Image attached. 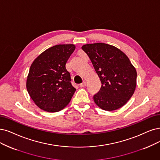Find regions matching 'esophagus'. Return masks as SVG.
<instances>
[{"label":"esophagus","mask_w":160,"mask_h":160,"mask_svg":"<svg viewBox=\"0 0 160 160\" xmlns=\"http://www.w3.org/2000/svg\"><path fill=\"white\" fill-rule=\"evenodd\" d=\"M86 86V82H83L82 84H80V87H85Z\"/></svg>","instance_id":"esophagus-1"}]
</instances>
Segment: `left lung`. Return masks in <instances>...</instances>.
Here are the masks:
<instances>
[{"label":"left lung","instance_id":"1","mask_svg":"<svg viewBox=\"0 0 160 160\" xmlns=\"http://www.w3.org/2000/svg\"><path fill=\"white\" fill-rule=\"evenodd\" d=\"M89 57L102 86L93 101L105 111H114L125 105L132 96L137 73L128 57L116 47L103 43L82 47Z\"/></svg>","mask_w":160,"mask_h":160}]
</instances>
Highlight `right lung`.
<instances>
[{"label":"right lung","mask_w":160,"mask_h":160,"mask_svg":"<svg viewBox=\"0 0 160 160\" xmlns=\"http://www.w3.org/2000/svg\"><path fill=\"white\" fill-rule=\"evenodd\" d=\"M76 46L57 45L47 49L32 62L26 80L29 96L38 108L57 112L69 103L76 91L70 83L66 63Z\"/></svg>","instance_id":"add662e5"}]
</instances>
